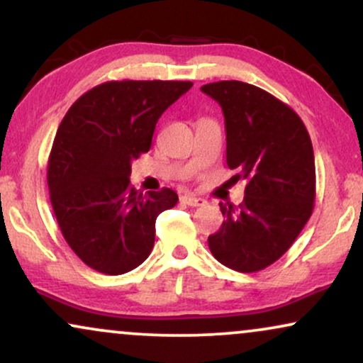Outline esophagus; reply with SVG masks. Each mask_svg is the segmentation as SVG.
<instances>
[{"mask_svg": "<svg viewBox=\"0 0 363 363\" xmlns=\"http://www.w3.org/2000/svg\"><path fill=\"white\" fill-rule=\"evenodd\" d=\"M182 201L183 203H186L188 206H205L206 201L203 199H200V196H193L188 193V195H183L182 196Z\"/></svg>", "mask_w": 363, "mask_h": 363, "instance_id": "1", "label": "esophagus"}]
</instances>
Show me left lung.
<instances>
[{"instance_id":"left-lung-1","label":"left lung","mask_w":363,"mask_h":363,"mask_svg":"<svg viewBox=\"0 0 363 363\" xmlns=\"http://www.w3.org/2000/svg\"><path fill=\"white\" fill-rule=\"evenodd\" d=\"M201 91L222 106L227 163L247 180L242 203H220L225 220L208 247L225 267L252 274L279 260L312 215V141L300 116L265 89L233 79Z\"/></svg>"}]
</instances>
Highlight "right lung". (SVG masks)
Returning a JSON list of instances; mask_svg holds the SVG:
<instances>
[{"label": "right lung", "mask_w": 363, "mask_h": 363, "mask_svg": "<svg viewBox=\"0 0 363 363\" xmlns=\"http://www.w3.org/2000/svg\"><path fill=\"white\" fill-rule=\"evenodd\" d=\"M191 82H106L73 103L48 160L50 200L60 230L89 268L121 275L147 260L155 222L177 205L170 188L141 193L131 162L152 147L160 116Z\"/></svg>", "instance_id": "right-lung-1"}]
</instances>
